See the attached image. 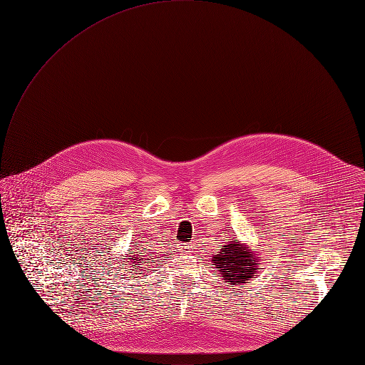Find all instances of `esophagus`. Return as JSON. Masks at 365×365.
Here are the masks:
<instances>
[{"mask_svg":"<svg viewBox=\"0 0 365 365\" xmlns=\"http://www.w3.org/2000/svg\"><path fill=\"white\" fill-rule=\"evenodd\" d=\"M178 248H179L180 252H186V254L193 252V250H195V247L192 244H179Z\"/></svg>","mask_w":365,"mask_h":365,"instance_id":"obj_1","label":"esophagus"}]
</instances>
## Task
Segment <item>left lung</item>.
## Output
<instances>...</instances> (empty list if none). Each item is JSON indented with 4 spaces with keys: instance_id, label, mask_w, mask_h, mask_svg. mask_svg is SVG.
Instances as JSON below:
<instances>
[{
    "instance_id": "left-lung-1",
    "label": "left lung",
    "mask_w": 365,
    "mask_h": 365,
    "mask_svg": "<svg viewBox=\"0 0 365 365\" xmlns=\"http://www.w3.org/2000/svg\"><path fill=\"white\" fill-rule=\"evenodd\" d=\"M261 259L262 255L258 250L236 239V235L230 233L223 245H219L217 252L212 254L210 262L225 282L242 285L251 281L261 269Z\"/></svg>"
}]
</instances>
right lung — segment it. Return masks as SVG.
I'll list each match as a JSON object with an SVG mask.
<instances>
[{
  "label": "right lung",
  "instance_id": "add662e5",
  "mask_svg": "<svg viewBox=\"0 0 365 365\" xmlns=\"http://www.w3.org/2000/svg\"><path fill=\"white\" fill-rule=\"evenodd\" d=\"M146 254V250H140V247L136 250V252L133 255H129L126 254V258H123V255H121L120 261L121 264L125 265H132V268H135L136 271H139L140 268H144L145 266H148L150 268V264H152V259L155 258H149ZM159 265V264H158ZM146 271H149L148 269H145Z\"/></svg>",
  "mask_w": 365,
  "mask_h": 365
}]
</instances>
